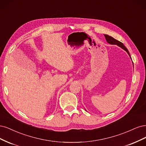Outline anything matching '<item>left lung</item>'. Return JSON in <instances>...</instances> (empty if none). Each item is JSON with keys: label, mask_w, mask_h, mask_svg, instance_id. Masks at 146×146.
<instances>
[{"label": "left lung", "mask_w": 146, "mask_h": 146, "mask_svg": "<svg viewBox=\"0 0 146 146\" xmlns=\"http://www.w3.org/2000/svg\"><path fill=\"white\" fill-rule=\"evenodd\" d=\"M104 36L106 37V39L108 43H109L110 44H115V45H118L119 46H120V47H121L122 48L124 49V50H125L127 52V53L129 54V56H130V54L129 53L128 50L127 49V48L123 45V44L122 43V42H119V40H116L115 39L113 38V37H111V36H110L109 35H104Z\"/></svg>", "instance_id": "obj_1"}]
</instances>
